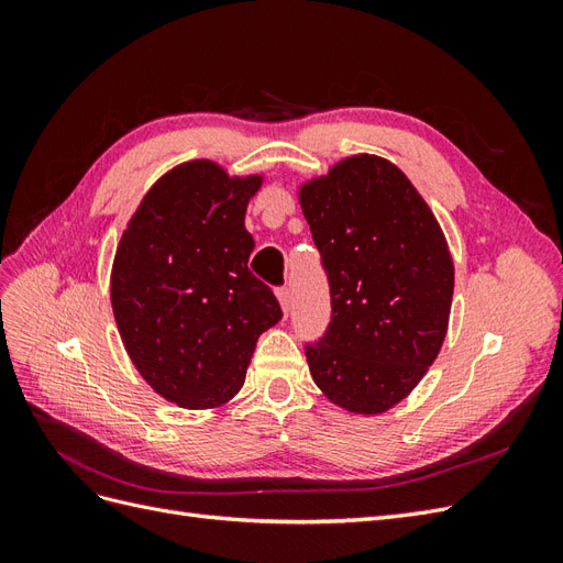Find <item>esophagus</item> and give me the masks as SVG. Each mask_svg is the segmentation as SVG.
<instances>
[{"mask_svg":"<svg viewBox=\"0 0 563 563\" xmlns=\"http://www.w3.org/2000/svg\"><path fill=\"white\" fill-rule=\"evenodd\" d=\"M277 298H279L284 314H288V310H291V288H288V286L277 288Z\"/></svg>","mask_w":563,"mask_h":563,"instance_id":"34e87169","label":"esophagus"}]
</instances>
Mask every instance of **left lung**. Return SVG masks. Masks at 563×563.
<instances>
[{"mask_svg": "<svg viewBox=\"0 0 563 563\" xmlns=\"http://www.w3.org/2000/svg\"><path fill=\"white\" fill-rule=\"evenodd\" d=\"M331 291L305 345L317 387L352 413H383L428 373L446 338L453 261L430 207L395 164L356 155L300 187Z\"/></svg>", "mask_w": 563, "mask_h": 563, "instance_id": "obj_1", "label": "left lung"}]
</instances>
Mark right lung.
Returning a JSON list of instances; mask_svg holds the SVG:
<instances>
[{
    "label": "right lung",
    "mask_w": 563,
    "mask_h": 563,
    "mask_svg": "<svg viewBox=\"0 0 563 563\" xmlns=\"http://www.w3.org/2000/svg\"><path fill=\"white\" fill-rule=\"evenodd\" d=\"M263 178L207 159L162 176L133 213L112 265V310L133 366L168 401L213 408L242 389L255 340L282 319L251 275L249 199Z\"/></svg>",
    "instance_id": "add662e5"
}]
</instances>
